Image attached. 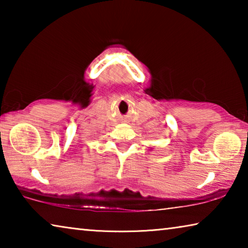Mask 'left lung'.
Segmentation results:
<instances>
[{"label":"left lung","instance_id":"1","mask_svg":"<svg viewBox=\"0 0 248 248\" xmlns=\"http://www.w3.org/2000/svg\"><path fill=\"white\" fill-rule=\"evenodd\" d=\"M151 149H152V148H151Z\"/></svg>","mask_w":248,"mask_h":248}]
</instances>
